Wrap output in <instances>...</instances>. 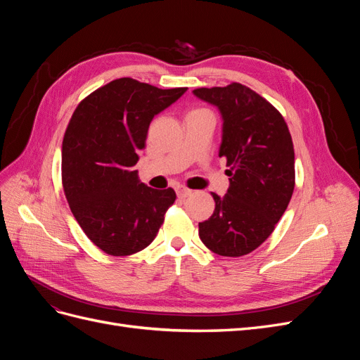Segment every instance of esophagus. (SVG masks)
<instances>
[{"label": "esophagus", "instance_id": "esophagus-1", "mask_svg": "<svg viewBox=\"0 0 360 360\" xmlns=\"http://www.w3.org/2000/svg\"><path fill=\"white\" fill-rule=\"evenodd\" d=\"M191 193H192V191H191V189H188V188H179V189H177L179 198H186V197H189Z\"/></svg>", "mask_w": 360, "mask_h": 360}]
</instances>
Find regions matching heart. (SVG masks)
<instances>
[{"mask_svg":"<svg viewBox=\"0 0 360 360\" xmlns=\"http://www.w3.org/2000/svg\"><path fill=\"white\" fill-rule=\"evenodd\" d=\"M193 112H209V111H205V110H193L191 114H193Z\"/></svg>","mask_w":360,"mask_h":360,"instance_id":"1","label":"heart"}]
</instances>
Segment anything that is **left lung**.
<instances>
[{"instance_id": "left-lung-1", "label": "left lung", "mask_w": 360, "mask_h": 360, "mask_svg": "<svg viewBox=\"0 0 360 360\" xmlns=\"http://www.w3.org/2000/svg\"><path fill=\"white\" fill-rule=\"evenodd\" d=\"M193 94L219 110L230 188L212 193L214 212L200 222V238L212 252L242 257L274 233L294 191V147L276 108L246 85L197 89Z\"/></svg>"}]
</instances>
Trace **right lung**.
<instances>
[{
    "mask_svg": "<svg viewBox=\"0 0 360 360\" xmlns=\"http://www.w3.org/2000/svg\"><path fill=\"white\" fill-rule=\"evenodd\" d=\"M186 90L120 78L86 96L70 118L61 155L64 193L85 236L108 255L147 248L176 201L174 189L141 183L134 167L151 120Z\"/></svg>",
    "mask_w": 360,
    "mask_h": 360,
    "instance_id": "right-lung-1",
    "label": "right lung"
}]
</instances>
